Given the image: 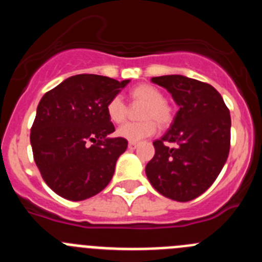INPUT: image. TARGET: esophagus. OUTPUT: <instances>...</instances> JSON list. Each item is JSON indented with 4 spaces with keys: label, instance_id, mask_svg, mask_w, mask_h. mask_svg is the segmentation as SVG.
Listing matches in <instances>:
<instances>
[{
    "label": "esophagus",
    "instance_id": "obj_1",
    "mask_svg": "<svg viewBox=\"0 0 262 262\" xmlns=\"http://www.w3.org/2000/svg\"><path fill=\"white\" fill-rule=\"evenodd\" d=\"M138 143H135V142H129L128 143V148L129 149H135V148H138Z\"/></svg>",
    "mask_w": 262,
    "mask_h": 262
}]
</instances>
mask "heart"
I'll use <instances>...</instances> for the list:
<instances>
[{
	"instance_id": "b5f03b06",
	"label": "heart",
	"mask_w": 262,
	"mask_h": 262,
	"mask_svg": "<svg viewBox=\"0 0 262 262\" xmlns=\"http://www.w3.org/2000/svg\"><path fill=\"white\" fill-rule=\"evenodd\" d=\"M131 98L135 102L145 103L140 117V122H127L117 129V135L128 142H140L143 139L154 135L157 129V120L160 124H166L172 119V113L169 106L164 102V96L157 88L152 85H139L131 90ZM106 113L111 122L122 123L126 119L127 107L120 96L110 99L106 106Z\"/></svg>"
}]
</instances>
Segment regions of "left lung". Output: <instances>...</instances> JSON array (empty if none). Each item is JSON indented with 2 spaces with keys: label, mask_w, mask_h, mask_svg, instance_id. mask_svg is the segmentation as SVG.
Instances as JSON below:
<instances>
[{
  "label": "left lung",
  "mask_w": 262,
  "mask_h": 262,
  "mask_svg": "<svg viewBox=\"0 0 262 262\" xmlns=\"http://www.w3.org/2000/svg\"><path fill=\"white\" fill-rule=\"evenodd\" d=\"M172 94L178 111L170 128L154 142L155 156L145 166L152 186L166 198L187 202L216 180L230 152L231 117L214 86L181 75L152 77ZM166 142H176L170 148Z\"/></svg>",
  "instance_id": "1"
}]
</instances>
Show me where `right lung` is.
<instances>
[{"mask_svg": "<svg viewBox=\"0 0 262 262\" xmlns=\"http://www.w3.org/2000/svg\"><path fill=\"white\" fill-rule=\"evenodd\" d=\"M129 80L76 75L47 92L39 102L30 142L46 184L69 201H84L111 181L115 164L127 149L106 106Z\"/></svg>", "mask_w": 262, "mask_h": 262, "instance_id": "obj_1", "label": "right lung"}]
</instances>
